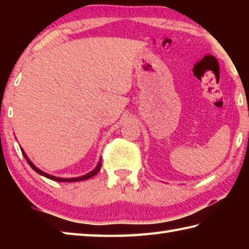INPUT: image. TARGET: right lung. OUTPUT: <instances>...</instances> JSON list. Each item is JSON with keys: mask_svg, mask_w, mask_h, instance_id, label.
<instances>
[{"mask_svg": "<svg viewBox=\"0 0 249 249\" xmlns=\"http://www.w3.org/2000/svg\"><path fill=\"white\" fill-rule=\"evenodd\" d=\"M22 153H23V155H24L25 159L27 160L28 165L31 166V167L33 168V169L37 172V174H39V175H41V176H44V177H46V178H48V179H50V180L59 181V182H75V181L87 180V179H89V178H91V177H93V176H95L96 174H98V172H99V171H100V169H101V166H102V161H101V158H100L99 162H98V166L95 167V169H94V170L90 171L89 174H87V175H84V176H81V177H77V178H58V177H54V176H52V175H48V174H46V172H44V171H41L40 169H38V168H37V167H36L35 165H34V163L31 161V160L28 159L27 155L24 153V150H23V149H22Z\"/></svg>", "mask_w": 249, "mask_h": 249, "instance_id": "obj_1", "label": "right lung"}]
</instances>
